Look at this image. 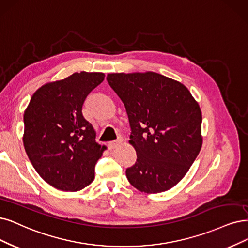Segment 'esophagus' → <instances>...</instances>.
<instances>
[{"label":"esophagus","mask_w":248,"mask_h":248,"mask_svg":"<svg viewBox=\"0 0 248 248\" xmlns=\"http://www.w3.org/2000/svg\"><path fill=\"white\" fill-rule=\"evenodd\" d=\"M122 144V140H117V141H113V142H110L108 143V149L111 151L113 149H115L116 147H118L119 145Z\"/></svg>","instance_id":"obj_1"}]
</instances>
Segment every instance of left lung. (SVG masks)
Wrapping results in <instances>:
<instances>
[{
    "label": "left lung",
    "instance_id": "8db88e82",
    "mask_svg": "<svg viewBox=\"0 0 248 248\" xmlns=\"http://www.w3.org/2000/svg\"><path fill=\"white\" fill-rule=\"evenodd\" d=\"M124 104L137 161L127 180L144 193L168 191L185 177L202 146V115L182 82L153 71L108 73Z\"/></svg>",
    "mask_w": 248,
    "mask_h": 248
}]
</instances>
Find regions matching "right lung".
Masks as SVG:
<instances>
[{
	"instance_id": "obj_1",
	"label": "right lung",
	"mask_w": 248,
	"mask_h": 248,
	"mask_svg": "<svg viewBox=\"0 0 248 248\" xmlns=\"http://www.w3.org/2000/svg\"><path fill=\"white\" fill-rule=\"evenodd\" d=\"M104 78L103 72L80 71L47 82L25 109V152L41 178L58 190L79 191L95 179V166L106 146L96 142V132L81 109Z\"/></svg>"
}]
</instances>
